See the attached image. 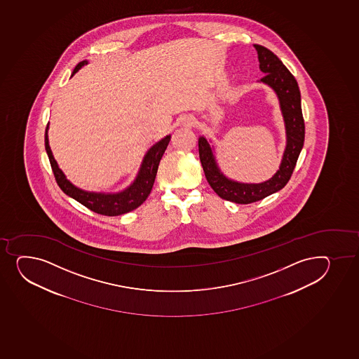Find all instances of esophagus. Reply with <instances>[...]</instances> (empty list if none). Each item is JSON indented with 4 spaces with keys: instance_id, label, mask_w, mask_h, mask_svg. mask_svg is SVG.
<instances>
[{
    "instance_id": "esophagus-1",
    "label": "esophagus",
    "mask_w": 359,
    "mask_h": 359,
    "mask_svg": "<svg viewBox=\"0 0 359 359\" xmlns=\"http://www.w3.org/2000/svg\"><path fill=\"white\" fill-rule=\"evenodd\" d=\"M181 123L182 125H184L187 128H191V126H194L195 123H196V119H195L193 116L188 114V116H184V117L182 118Z\"/></svg>"
}]
</instances>
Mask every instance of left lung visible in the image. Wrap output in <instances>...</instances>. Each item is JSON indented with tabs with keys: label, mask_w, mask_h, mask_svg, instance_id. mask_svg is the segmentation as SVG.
<instances>
[{
	"label": "left lung",
	"mask_w": 359,
	"mask_h": 359,
	"mask_svg": "<svg viewBox=\"0 0 359 359\" xmlns=\"http://www.w3.org/2000/svg\"><path fill=\"white\" fill-rule=\"evenodd\" d=\"M253 46L257 49L260 64L259 68L264 74V78L257 80V83H264L272 88L279 102L280 112L283 114L286 147L279 169L272 177L260 183L235 181L228 177L219 168L212 140H207L204 136L198 138L201 163L208 183L221 198L238 204L253 203L281 190L291 178L305 140L302 95L297 80L272 50L264 46Z\"/></svg>",
	"instance_id": "obj_1"
}]
</instances>
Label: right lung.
<instances>
[{
    "label": "right lung",
    "mask_w": 359,
    "mask_h": 359,
    "mask_svg": "<svg viewBox=\"0 0 359 359\" xmlns=\"http://www.w3.org/2000/svg\"><path fill=\"white\" fill-rule=\"evenodd\" d=\"M88 64H90L88 60L79 62L73 69L71 76H74L80 68ZM48 130L49 123L47 124L45 133L46 152L48 155L54 176H55V180H57L61 190L68 196L72 197L79 203L91 209L92 212L106 216H118L125 214V212H131L147 201V196L151 193L154 183H155L159 162H161L163 154L165 152L168 144L171 140V135H168L147 150V154L144 155L143 161L140 163L136 177L126 188L116 191V193H106V191L83 190L67 180L64 171L59 168V164L54 158L53 152L49 147Z\"/></svg>",
    "instance_id": "right-lung-1"
}]
</instances>
